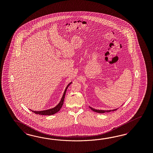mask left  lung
Listing matches in <instances>:
<instances>
[{"instance_id": "obj_1", "label": "left lung", "mask_w": 153, "mask_h": 153, "mask_svg": "<svg viewBox=\"0 0 153 153\" xmlns=\"http://www.w3.org/2000/svg\"><path fill=\"white\" fill-rule=\"evenodd\" d=\"M90 107V108L94 111H95V112H97V113H105V112H110V111H116L117 109H113V110H109V111H103V110H97V109H94L93 108H91V107Z\"/></svg>"}]
</instances>
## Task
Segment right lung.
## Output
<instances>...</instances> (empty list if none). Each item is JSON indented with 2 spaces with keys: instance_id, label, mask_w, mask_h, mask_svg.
<instances>
[{
  "instance_id": "obj_1",
  "label": "right lung",
  "mask_w": 153,
  "mask_h": 153,
  "mask_svg": "<svg viewBox=\"0 0 153 153\" xmlns=\"http://www.w3.org/2000/svg\"><path fill=\"white\" fill-rule=\"evenodd\" d=\"M72 83V82H70L67 86L66 87V88L65 89V92L63 95V97L61 99V100L59 102V103L56 106V107L51 108L50 109H48V110H45V111H33L32 110H31V111L33 112L35 114H40V115H46V116H51V115H53L54 114H55L56 113H57L58 111H60V108L62 107V105L63 104V102H64V100H65V93L67 91V89L68 88V87L70 86V85Z\"/></svg>"
}]
</instances>
